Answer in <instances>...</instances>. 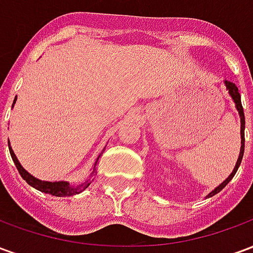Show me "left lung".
<instances>
[{
	"mask_svg": "<svg viewBox=\"0 0 253 253\" xmlns=\"http://www.w3.org/2000/svg\"><path fill=\"white\" fill-rule=\"evenodd\" d=\"M225 85H226V88L229 90V94L232 96V99L234 100V103H236V107H237V110H239V114H240V118H241V149H240V156H239V160H237V164L234 167L233 172L229 175V177L226 180L223 181L222 184H219V186L215 188L214 191H211L207 198H210V196L215 195L218 194L219 191L225 188V186L228 184L229 181L233 179V176L236 175V172L239 169L240 164H241V160H243V154H244V146H245V134H244V128H245V116H244V108H243V105H241V96H240V92H239V88L236 86V84L234 83H230V81H225Z\"/></svg>",
	"mask_w": 253,
	"mask_h": 253,
	"instance_id": "obj_1",
	"label": "left lung"
}]
</instances>
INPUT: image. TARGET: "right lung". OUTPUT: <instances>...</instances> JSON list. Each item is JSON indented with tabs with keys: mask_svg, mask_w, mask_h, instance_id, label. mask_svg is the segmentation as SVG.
<instances>
[{
	"mask_svg": "<svg viewBox=\"0 0 253 253\" xmlns=\"http://www.w3.org/2000/svg\"><path fill=\"white\" fill-rule=\"evenodd\" d=\"M8 145H9V141H8ZM9 152H10L12 160H13L14 165H16V168H17V170H19V173L21 175V177H23V179H24V180L27 181L30 186H32L34 188H36V190L42 191V192H44V194H50V195H54V196L76 195V194L83 192L85 188H88L89 184H90V183H92V180H93V179H88V180L85 181V183H83V184H80V186H77V187L70 186L67 181H55V183H52V181H42V180H39V179L34 177L32 175H30V173H28V172H27V170H25L24 168L20 165L19 160L16 159V156H14L12 148H9ZM96 163H97V161H96ZM94 170H96V164H94L93 172Z\"/></svg>",
	"mask_w": 253,
	"mask_h": 253,
	"instance_id": "1",
	"label": "right lung"
}]
</instances>
